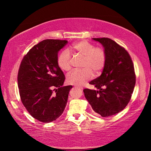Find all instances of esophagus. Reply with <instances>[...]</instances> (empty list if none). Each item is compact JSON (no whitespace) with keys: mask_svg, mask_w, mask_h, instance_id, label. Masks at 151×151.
<instances>
[{"mask_svg":"<svg viewBox=\"0 0 151 151\" xmlns=\"http://www.w3.org/2000/svg\"><path fill=\"white\" fill-rule=\"evenodd\" d=\"M76 88H78L80 89H81V90H82V89H83V88L82 87H78V86H76Z\"/></svg>","mask_w":151,"mask_h":151,"instance_id":"34e87169","label":"esophagus"}]
</instances>
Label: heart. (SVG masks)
Returning <instances> with one entry per match:
<instances>
[{"mask_svg":"<svg viewBox=\"0 0 151 151\" xmlns=\"http://www.w3.org/2000/svg\"><path fill=\"white\" fill-rule=\"evenodd\" d=\"M76 54L83 58L82 68L81 70H74L67 76V81L70 84L82 86L91 78L93 73L99 75L104 68L106 62V52L101 47H96L86 40L79 41L71 46ZM57 64L63 71L68 72L71 69V56L67 50L61 52L58 56Z\"/></svg>","mask_w":151,"mask_h":151,"instance_id":"obj_1","label":"heart"}]
</instances>
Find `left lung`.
<instances>
[{
	"mask_svg": "<svg viewBox=\"0 0 151 151\" xmlns=\"http://www.w3.org/2000/svg\"><path fill=\"white\" fill-rule=\"evenodd\" d=\"M106 52V62L100 76L89 84L97 89H84L86 99L95 113L109 117L121 111L130 101L136 84L134 67L129 52L110 38H93Z\"/></svg>",
	"mask_w": 151,
	"mask_h": 151,
	"instance_id": "left-lung-1",
	"label": "left lung"
}]
</instances>
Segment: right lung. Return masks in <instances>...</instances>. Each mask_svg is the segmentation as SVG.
I'll return each instance as SVG.
<instances>
[{
  "instance_id": "1",
  "label": "right lung",
  "mask_w": 151,
  "mask_h": 151,
  "mask_svg": "<svg viewBox=\"0 0 151 151\" xmlns=\"http://www.w3.org/2000/svg\"><path fill=\"white\" fill-rule=\"evenodd\" d=\"M66 40H45L22 58L17 82L21 100L32 116L50 123L65 110L72 86H63L65 75L57 64L58 51Z\"/></svg>"
}]
</instances>
